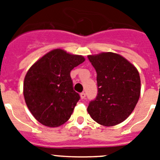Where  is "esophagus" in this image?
Segmentation results:
<instances>
[{
	"label": "esophagus",
	"mask_w": 160,
	"mask_h": 160,
	"mask_svg": "<svg viewBox=\"0 0 160 160\" xmlns=\"http://www.w3.org/2000/svg\"><path fill=\"white\" fill-rule=\"evenodd\" d=\"M80 97H81L82 99H84L85 98H86V93H84V92L81 93V94H80Z\"/></svg>",
	"instance_id": "esophagus-1"
}]
</instances>
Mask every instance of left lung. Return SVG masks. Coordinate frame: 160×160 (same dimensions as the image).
I'll list each match as a JSON object with an SVG mask.
<instances>
[{
	"mask_svg": "<svg viewBox=\"0 0 160 160\" xmlns=\"http://www.w3.org/2000/svg\"><path fill=\"white\" fill-rule=\"evenodd\" d=\"M97 73L98 94L87 111L91 118L106 127L123 122L132 113L140 96L141 82L136 68L117 53L89 55Z\"/></svg>",
	"mask_w": 160,
	"mask_h": 160,
	"instance_id": "8db88e82",
	"label": "left lung"
}]
</instances>
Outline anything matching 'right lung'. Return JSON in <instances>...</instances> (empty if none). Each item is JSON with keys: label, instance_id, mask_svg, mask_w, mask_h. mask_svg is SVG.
Wrapping results in <instances>:
<instances>
[{"label": "right lung", "instance_id": "add662e5", "mask_svg": "<svg viewBox=\"0 0 160 160\" xmlns=\"http://www.w3.org/2000/svg\"><path fill=\"white\" fill-rule=\"evenodd\" d=\"M85 58L53 49L37 61L24 80L25 103L38 122L49 128L62 125L71 116L80 95L73 90L70 71Z\"/></svg>", "mask_w": 160, "mask_h": 160}]
</instances>
